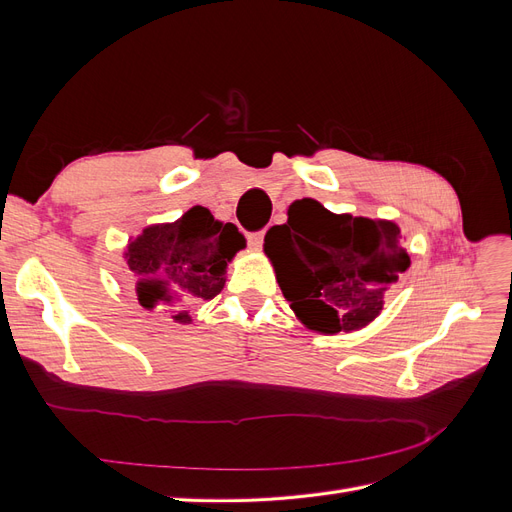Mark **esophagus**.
Returning a JSON list of instances; mask_svg holds the SVG:
<instances>
[{
  "mask_svg": "<svg viewBox=\"0 0 512 512\" xmlns=\"http://www.w3.org/2000/svg\"><path fill=\"white\" fill-rule=\"evenodd\" d=\"M262 241H265V230L250 232V235H247V243H250V247H254V250L262 247Z\"/></svg>",
  "mask_w": 512,
  "mask_h": 512,
  "instance_id": "obj_1",
  "label": "esophagus"
}]
</instances>
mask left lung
I'll return each mask as SVG.
<instances>
[{
    "instance_id": "left-lung-1",
    "label": "left lung",
    "mask_w": 512,
    "mask_h": 512,
    "mask_svg": "<svg viewBox=\"0 0 512 512\" xmlns=\"http://www.w3.org/2000/svg\"><path fill=\"white\" fill-rule=\"evenodd\" d=\"M265 252L292 312L329 335L374 320L386 290L410 267L397 224L335 215L314 198L294 200L288 222L269 228Z\"/></svg>"
}]
</instances>
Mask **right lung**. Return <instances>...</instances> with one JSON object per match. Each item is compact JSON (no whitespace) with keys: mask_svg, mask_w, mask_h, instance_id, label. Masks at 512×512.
<instances>
[{"mask_svg":"<svg viewBox=\"0 0 512 512\" xmlns=\"http://www.w3.org/2000/svg\"><path fill=\"white\" fill-rule=\"evenodd\" d=\"M245 239L235 224H222L205 207H192L173 224H158L128 245L134 290L145 309H162L175 322H190L188 307L224 288V271Z\"/></svg>","mask_w":512,"mask_h":512,"instance_id":"right-lung-1","label":"right lung"}]
</instances>
